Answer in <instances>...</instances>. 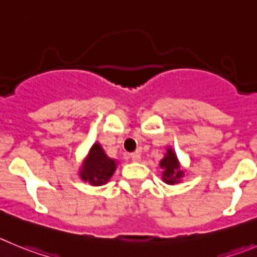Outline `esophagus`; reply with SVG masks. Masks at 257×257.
Returning a JSON list of instances; mask_svg holds the SVG:
<instances>
[{"label":"esophagus","instance_id":"1","mask_svg":"<svg viewBox=\"0 0 257 257\" xmlns=\"http://www.w3.org/2000/svg\"><path fill=\"white\" fill-rule=\"evenodd\" d=\"M131 159H132V161H134V163H140L141 155L137 154V152H134V154L131 155Z\"/></svg>","mask_w":257,"mask_h":257}]
</instances>
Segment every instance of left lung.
I'll return each mask as SVG.
<instances>
[{
    "mask_svg": "<svg viewBox=\"0 0 257 257\" xmlns=\"http://www.w3.org/2000/svg\"><path fill=\"white\" fill-rule=\"evenodd\" d=\"M161 179L166 184L179 183L184 177V170L180 166L177 154L172 147H166V152L160 161Z\"/></svg>",
    "mask_w": 257,
    "mask_h": 257,
    "instance_id": "1",
    "label": "left lung"
}]
</instances>
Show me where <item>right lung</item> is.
I'll return each mask as SVG.
<instances>
[{
  "label": "right lung",
  "mask_w": 257,
  "mask_h": 257,
  "mask_svg": "<svg viewBox=\"0 0 257 257\" xmlns=\"http://www.w3.org/2000/svg\"><path fill=\"white\" fill-rule=\"evenodd\" d=\"M117 168V161L106 155L105 150L98 142H94L88 154L82 161L78 174L91 186H102L111 179Z\"/></svg>",
  "instance_id": "right-lung-1"
}]
</instances>
